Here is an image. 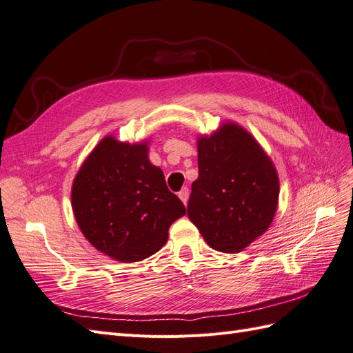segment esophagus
I'll use <instances>...</instances> for the list:
<instances>
[{
  "instance_id": "obj_1",
  "label": "esophagus",
  "mask_w": 353,
  "mask_h": 353,
  "mask_svg": "<svg viewBox=\"0 0 353 353\" xmlns=\"http://www.w3.org/2000/svg\"><path fill=\"white\" fill-rule=\"evenodd\" d=\"M179 198L182 200L183 204L188 203V198H189V189L188 188H182V191L179 192Z\"/></svg>"
}]
</instances>
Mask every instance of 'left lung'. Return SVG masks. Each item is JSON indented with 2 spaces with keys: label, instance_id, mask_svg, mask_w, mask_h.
Here are the masks:
<instances>
[{
  "label": "left lung",
  "instance_id": "left-lung-1",
  "mask_svg": "<svg viewBox=\"0 0 353 353\" xmlns=\"http://www.w3.org/2000/svg\"><path fill=\"white\" fill-rule=\"evenodd\" d=\"M198 179L188 216L207 245L237 254L268 230L277 209L279 177L264 149L227 122L198 139Z\"/></svg>",
  "mask_w": 353,
  "mask_h": 353
}]
</instances>
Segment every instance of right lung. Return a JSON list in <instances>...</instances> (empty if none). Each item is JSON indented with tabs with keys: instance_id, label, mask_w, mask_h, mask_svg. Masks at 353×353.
I'll use <instances>...</instances> for the list:
<instances>
[{
	"instance_id": "right-lung-1",
	"label": "right lung",
	"mask_w": 353,
	"mask_h": 353,
	"mask_svg": "<svg viewBox=\"0 0 353 353\" xmlns=\"http://www.w3.org/2000/svg\"><path fill=\"white\" fill-rule=\"evenodd\" d=\"M148 153V143L107 135L85 159L71 189L80 231L95 249L121 263L157 254L167 243L170 225L186 214Z\"/></svg>"
}]
</instances>
